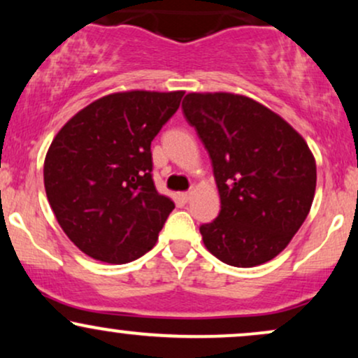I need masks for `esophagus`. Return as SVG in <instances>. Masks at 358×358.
Segmentation results:
<instances>
[{"label": "esophagus", "mask_w": 358, "mask_h": 358, "mask_svg": "<svg viewBox=\"0 0 358 358\" xmlns=\"http://www.w3.org/2000/svg\"><path fill=\"white\" fill-rule=\"evenodd\" d=\"M180 196H182V200H183V202H188V200L192 199V192H183L182 195H180Z\"/></svg>", "instance_id": "esophagus-1"}]
</instances>
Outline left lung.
Listing matches in <instances>:
<instances>
[{"instance_id":"obj_1","label":"left lung","mask_w":358,"mask_h":358,"mask_svg":"<svg viewBox=\"0 0 358 358\" xmlns=\"http://www.w3.org/2000/svg\"><path fill=\"white\" fill-rule=\"evenodd\" d=\"M212 159L220 213L200 234L236 268L278 256L310 213L315 156L293 126L261 102L231 92H190L182 102Z\"/></svg>"}]
</instances>
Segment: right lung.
<instances>
[{"label": "right lung", "mask_w": 358, "mask_h": 358, "mask_svg": "<svg viewBox=\"0 0 358 358\" xmlns=\"http://www.w3.org/2000/svg\"><path fill=\"white\" fill-rule=\"evenodd\" d=\"M183 90H126L90 102L53 138L43 183L62 231L82 252L126 264L148 252L175 208L156 192L151 141Z\"/></svg>", "instance_id": "add662e5"}]
</instances>
